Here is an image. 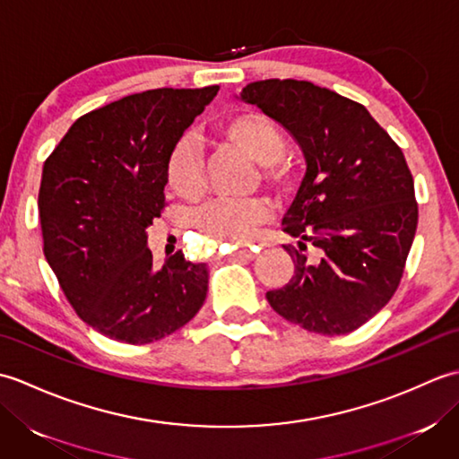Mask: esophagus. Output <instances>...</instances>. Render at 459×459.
I'll return each mask as SVG.
<instances>
[{"instance_id":"esophagus-1","label":"esophagus","mask_w":459,"mask_h":459,"mask_svg":"<svg viewBox=\"0 0 459 459\" xmlns=\"http://www.w3.org/2000/svg\"><path fill=\"white\" fill-rule=\"evenodd\" d=\"M235 256L238 260H255L258 256V250H250V248H242V250H237Z\"/></svg>"}]
</instances>
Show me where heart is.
I'll return each instance as SVG.
<instances>
[{
  "mask_svg": "<svg viewBox=\"0 0 459 459\" xmlns=\"http://www.w3.org/2000/svg\"><path fill=\"white\" fill-rule=\"evenodd\" d=\"M222 140L260 163V178L278 191L294 185V168L284 155L286 135L280 126L260 112H238L219 126ZM165 183L179 199H195L201 193V161L189 140L173 145L165 161ZM270 217V203L260 197L214 199L195 217V229L211 240L242 245L256 227Z\"/></svg>",
  "mask_w": 459,
  "mask_h": 459,
  "instance_id": "heart-1",
  "label": "heart"
}]
</instances>
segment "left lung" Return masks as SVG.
Wrapping results in <instances>:
<instances>
[{
	"label": "left lung",
	"mask_w": 459,
	"mask_h": 459,
	"mask_svg": "<svg viewBox=\"0 0 459 459\" xmlns=\"http://www.w3.org/2000/svg\"><path fill=\"white\" fill-rule=\"evenodd\" d=\"M240 100L284 126L307 165L281 221L298 240L284 245L296 270L284 288L268 291L270 306L314 333H351L394 296L416 235L404 153L363 104L314 82H250Z\"/></svg>",
	"instance_id": "8db88e82"
}]
</instances>
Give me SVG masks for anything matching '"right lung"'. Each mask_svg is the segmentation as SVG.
I'll list each match as a JSON object with an SVG mask.
<instances>
[{"instance_id":"right-lung-1","label":"right lung","mask_w":459,"mask_h":459,"mask_svg":"<svg viewBox=\"0 0 459 459\" xmlns=\"http://www.w3.org/2000/svg\"><path fill=\"white\" fill-rule=\"evenodd\" d=\"M219 92L155 89L81 116L43 165V252L68 304L120 343L143 345L201 309L207 264L175 252L153 266L145 229L165 207V161Z\"/></svg>"}]
</instances>
